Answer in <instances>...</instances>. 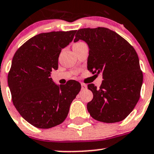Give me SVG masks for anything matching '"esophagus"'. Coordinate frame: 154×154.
I'll return each instance as SVG.
<instances>
[{"label": "esophagus", "mask_w": 154, "mask_h": 154, "mask_svg": "<svg viewBox=\"0 0 154 154\" xmlns=\"http://www.w3.org/2000/svg\"><path fill=\"white\" fill-rule=\"evenodd\" d=\"M81 85H82V90H85L86 89H87V85H86L85 84L82 83Z\"/></svg>", "instance_id": "1"}]
</instances>
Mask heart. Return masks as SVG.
Here are the masks:
<instances>
[{"instance_id":"heart-1","label":"heart","mask_w":154,"mask_h":154,"mask_svg":"<svg viewBox=\"0 0 154 154\" xmlns=\"http://www.w3.org/2000/svg\"><path fill=\"white\" fill-rule=\"evenodd\" d=\"M83 43H84V42H76V43L74 44V45H82Z\"/></svg>"}]
</instances>
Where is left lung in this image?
I'll list each match as a JSON object with an SVG mask.
<instances>
[{
  "mask_svg": "<svg viewBox=\"0 0 154 154\" xmlns=\"http://www.w3.org/2000/svg\"><path fill=\"white\" fill-rule=\"evenodd\" d=\"M88 45L87 69L102 73L100 88L93 84L87 87L93 98L87 103L92 118L103 123L124 120L134 109L140 97L143 72L136 51L123 37L106 28L79 29L74 42Z\"/></svg>",
  "mask_w": 154,
  "mask_h": 154,
  "instance_id": "1",
  "label": "left lung"
}]
</instances>
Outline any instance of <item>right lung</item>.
<instances>
[{
    "instance_id": "add662e5",
    "label": "right lung",
    "mask_w": 154,
    "mask_h": 154,
    "mask_svg": "<svg viewBox=\"0 0 154 154\" xmlns=\"http://www.w3.org/2000/svg\"><path fill=\"white\" fill-rule=\"evenodd\" d=\"M75 33L37 34L25 42L13 57L8 75L12 102L20 115L37 128H50L62 123L82 88L75 80L58 85L51 78V71L58 69L61 51L72 42Z\"/></svg>"
}]
</instances>
